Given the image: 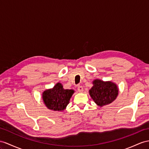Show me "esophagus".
Here are the masks:
<instances>
[{
	"instance_id": "34e87169",
	"label": "esophagus",
	"mask_w": 149,
	"mask_h": 149,
	"mask_svg": "<svg viewBox=\"0 0 149 149\" xmlns=\"http://www.w3.org/2000/svg\"><path fill=\"white\" fill-rule=\"evenodd\" d=\"M77 89H78V91L79 93H82V92H83V91H84L83 87H82V86H78Z\"/></svg>"
}]
</instances>
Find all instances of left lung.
Segmentation results:
<instances>
[{"label": "left lung", "instance_id": "left-lung-1", "mask_svg": "<svg viewBox=\"0 0 149 149\" xmlns=\"http://www.w3.org/2000/svg\"><path fill=\"white\" fill-rule=\"evenodd\" d=\"M93 84L89 90V94L98 106H102L110 104L116 98L118 89L115 84L96 79L93 81Z\"/></svg>", "mask_w": 149, "mask_h": 149}]
</instances>
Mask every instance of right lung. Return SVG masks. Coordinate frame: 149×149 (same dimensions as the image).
I'll use <instances>...</instances> for the list:
<instances>
[{
  "label": "right lung",
  "mask_w": 149,
  "mask_h": 149,
  "mask_svg": "<svg viewBox=\"0 0 149 149\" xmlns=\"http://www.w3.org/2000/svg\"><path fill=\"white\" fill-rule=\"evenodd\" d=\"M74 93V90L64 89L60 83H57L53 89L44 91L43 100L48 109L63 111L69 102Z\"/></svg>",
  "instance_id": "1"
}]
</instances>
